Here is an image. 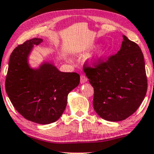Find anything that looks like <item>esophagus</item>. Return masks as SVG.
<instances>
[{
	"instance_id": "obj_1",
	"label": "esophagus",
	"mask_w": 154,
	"mask_h": 154,
	"mask_svg": "<svg viewBox=\"0 0 154 154\" xmlns=\"http://www.w3.org/2000/svg\"><path fill=\"white\" fill-rule=\"evenodd\" d=\"M87 81V78L84 75H81V84H84Z\"/></svg>"
}]
</instances>
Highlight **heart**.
I'll list each match as a JSON object with an SVG mask.
<instances>
[{
    "instance_id": "heart-1",
    "label": "heart",
    "mask_w": 154,
    "mask_h": 154,
    "mask_svg": "<svg viewBox=\"0 0 154 154\" xmlns=\"http://www.w3.org/2000/svg\"><path fill=\"white\" fill-rule=\"evenodd\" d=\"M108 52V50L106 48H101L100 50H98V52L96 53L94 56L95 60H101L103 57H105Z\"/></svg>"
}]
</instances>
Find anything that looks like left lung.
Here are the masks:
<instances>
[{
    "label": "left lung",
    "instance_id": "8db88e82",
    "mask_svg": "<svg viewBox=\"0 0 154 154\" xmlns=\"http://www.w3.org/2000/svg\"><path fill=\"white\" fill-rule=\"evenodd\" d=\"M120 50L106 62L99 60L84 70L94 90L93 106L100 117L110 122L125 120L140 106L147 91L145 62L136 43L122 35Z\"/></svg>",
    "mask_w": 154,
    "mask_h": 154
}]
</instances>
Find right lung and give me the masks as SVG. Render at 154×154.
<instances>
[{
  "instance_id": "obj_1",
  "label": "right lung",
  "mask_w": 154,
  "mask_h": 154,
  "mask_svg": "<svg viewBox=\"0 0 154 154\" xmlns=\"http://www.w3.org/2000/svg\"><path fill=\"white\" fill-rule=\"evenodd\" d=\"M42 41L33 38L14 49L9 59L5 91L15 109L25 119L47 125L63 115L68 94L79 86L80 75L60 71L53 60L32 68L29 57L34 45Z\"/></svg>"
}]
</instances>
